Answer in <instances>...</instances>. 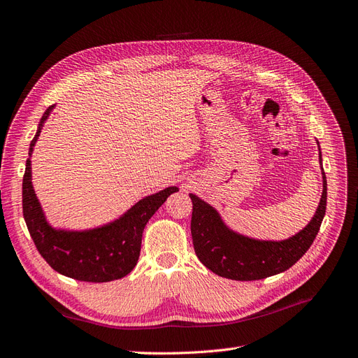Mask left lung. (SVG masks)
Instances as JSON below:
<instances>
[{
  "instance_id": "obj_1",
  "label": "left lung",
  "mask_w": 358,
  "mask_h": 358,
  "mask_svg": "<svg viewBox=\"0 0 358 358\" xmlns=\"http://www.w3.org/2000/svg\"><path fill=\"white\" fill-rule=\"evenodd\" d=\"M321 171L322 194L315 215L305 229L285 241H258L237 233L222 221L218 210L209 203L196 194H189L192 243L200 262L213 273L233 280L264 279L282 273L296 264L315 241L326 215L327 179L324 170Z\"/></svg>"
}]
</instances>
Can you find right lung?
Masks as SVG:
<instances>
[{"label":"right lung","instance_id":"1","mask_svg":"<svg viewBox=\"0 0 358 358\" xmlns=\"http://www.w3.org/2000/svg\"><path fill=\"white\" fill-rule=\"evenodd\" d=\"M53 107L55 106H50L43 113L37 133L29 145V158L22 182V208L28 231L41 257L58 273L85 282H110L121 279L131 272L138 262L145 225L170 194L179 188L169 187L148 196L117 220L96 229L78 231L52 227L32 187L31 155Z\"/></svg>","mask_w":358,"mask_h":358}]
</instances>
